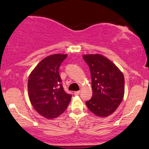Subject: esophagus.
<instances>
[{
    "label": "esophagus",
    "mask_w": 149,
    "mask_h": 149,
    "mask_svg": "<svg viewBox=\"0 0 149 149\" xmlns=\"http://www.w3.org/2000/svg\"><path fill=\"white\" fill-rule=\"evenodd\" d=\"M74 95H78L80 94V91H74Z\"/></svg>",
    "instance_id": "esophagus-1"
}]
</instances>
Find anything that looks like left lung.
<instances>
[{
    "label": "left lung",
    "mask_w": 149,
    "mask_h": 149,
    "mask_svg": "<svg viewBox=\"0 0 149 149\" xmlns=\"http://www.w3.org/2000/svg\"><path fill=\"white\" fill-rule=\"evenodd\" d=\"M89 67L93 94L87 101L89 111L99 117H107L123 100L125 81L123 73L111 60L100 54L84 55Z\"/></svg>",
    "instance_id": "1"
}]
</instances>
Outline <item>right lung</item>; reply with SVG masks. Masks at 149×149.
<instances>
[{
	"mask_svg": "<svg viewBox=\"0 0 149 149\" xmlns=\"http://www.w3.org/2000/svg\"><path fill=\"white\" fill-rule=\"evenodd\" d=\"M66 54H54L44 58L30 74L28 95L34 109L44 117L54 119L62 114L72 95L63 88L59 68Z\"/></svg>",
	"mask_w": 149,
	"mask_h": 149,
	"instance_id": "add662e5",
	"label": "right lung"
}]
</instances>
